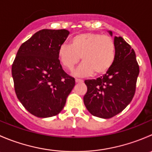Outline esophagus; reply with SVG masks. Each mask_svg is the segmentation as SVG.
Wrapping results in <instances>:
<instances>
[{"label": "esophagus", "mask_w": 152, "mask_h": 152, "mask_svg": "<svg viewBox=\"0 0 152 152\" xmlns=\"http://www.w3.org/2000/svg\"><path fill=\"white\" fill-rule=\"evenodd\" d=\"M75 81H76V83H82V82H83V80H82V79H75Z\"/></svg>", "instance_id": "1"}]
</instances>
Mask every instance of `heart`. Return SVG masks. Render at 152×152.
<instances>
[{
	"mask_svg": "<svg viewBox=\"0 0 152 152\" xmlns=\"http://www.w3.org/2000/svg\"><path fill=\"white\" fill-rule=\"evenodd\" d=\"M115 53V42L111 36L86 32L73 36L70 45H61L58 56L62 65L69 71L74 69L82 58L83 63L76 70V76H89L93 73L99 76L111 68Z\"/></svg>",
	"mask_w": 152,
	"mask_h": 152,
	"instance_id": "heart-1",
	"label": "heart"
}]
</instances>
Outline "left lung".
<instances>
[{
  "label": "left lung",
  "mask_w": 152,
  "mask_h": 152,
  "mask_svg": "<svg viewBox=\"0 0 152 152\" xmlns=\"http://www.w3.org/2000/svg\"><path fill=\"white\" fill-rule=\"evenodd\" d=\"M112 35V32H110ZM116 53L111 68L103 76L85 80L86 108L93 115L110 118L132 100L140 69L134 50L121 37H115Z\"/></svg>",
  "instance_id": "obj_1"
}]
</instances>
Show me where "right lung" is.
Instances as JSON below:
<instances>
[{"label": "right lung", "mask_w": 152, "mask_h": 152, "mask_svg": "<svg viewBox=\"0 0 152 152\" xmlns=\"http://www.w3.org/2000/svg\"><path fill=\"white\" fill-rule=\"evenodd\" d=\"M68 34L65 29L36 32L20 45L12 64L17 97L37 117L59 114L75 86L74 78L64 71L58 56Z\"/></svg>", "instance_id": "right-lung-1"}]
</instances>
